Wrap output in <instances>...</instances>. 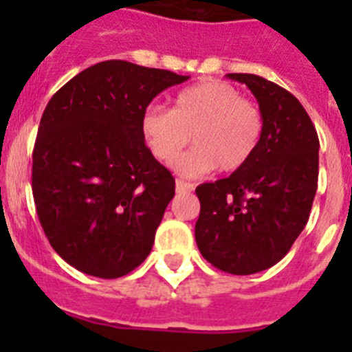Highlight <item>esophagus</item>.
I'll list each match as a JSON object with an SVG mask.
<instances>
[{
	"label": "esophagus",
	"instance_id": "esophagus-1",
	"mask_svg": "<svg viewBox=\"0 0 352 352\" xmlns=\"http://www.w3.org/2000/svg\"><path fill=\"white\" fill-rule=\"evenodd\" d=\"M194 190V185L192 183H186L183 179H176V192L178 194H186V192Z\"/></svg>",
	"mask_w": 352,
	"mask_h": 352
}]
</instances>
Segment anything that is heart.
<instances>
[{
  "label": "heart",
  "instance_id": "obj_1",
  "mask_svg": "<svg viewBox=\"0 0 352 352\" xmlns=\"http://www.w3.org/2000/svg\"><path fill=\"white\" fill-rule=\"evenodd\" d=\"M263 129L259 105L223 80L185 88L174 96L170 111L149 107L141 120L146 146L166 166L177 160L192 135L196 148L176 164L185 176H203L217 167L223 173L245 167L256 153Z\"/></svg>",
  "mask_w": 352,
  "mask_h": 352
}]
</instances>
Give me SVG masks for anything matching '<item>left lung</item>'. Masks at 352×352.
<instances>
[{
	"mask_svg": "<svg viewBox=\"0 0 352 352\" xmlns=\"http://www.w3.org/2000/svg\"><path fill=\"white\" fill-rule=\"evenodd\" d=\"M227 77L247 84L259 102L263 138L247 166L195 188L201 201L195 241L214 268L252 275L278 263L309 222L319 178V138L287 89L254 74Z\"/></svg>",
	"mask_w": 352,
	"mask_h": 352,
	"instance_id": "obj_1",
	"label": "left lung"
}]
</instances>
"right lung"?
Wrapping results in <instances>:
<instances>
[{"label": "right lung", "instance_id": "right-lung-1", "mask_svg": "<svg viewBox=\"0 0 352 352\" xmlns=\"http://www.w3.org/2000/svg\"><path fill=\"white\" fill-rule=\"evenodd\" d=\"M188 76L102 61L52 95L33 148L31 188L51 247L70 266L118 278L148 257L174 197L141 120L158 93Z\"/></svg>", "mask_w": 352, "mask_h": 352}]
</instances>
